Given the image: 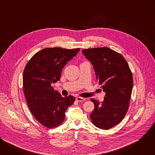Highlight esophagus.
Returning <instances> with one entry per match:
<instances>
[{
	"instance_id": "34e87169",
	"label": "esophagus",
	"mask_w": 155,
	"mask_h": 155,
	"mask_svg": "<svg viewBox=\"0 0 155 155\" xmlns=\"http://www.w3.org/2000/svg\"><path fill=\"white\" fill-rule=\"evenodd\" d=\"M76 100L78 102H82V101H84L86 100V99L83 98V97H77L76 98Z\"/></svg>"
}]
</instances>
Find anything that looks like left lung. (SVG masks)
I'll return each instance as SVG.
<instances>
[{
    "instance_id": "obj_1",
    "label": "left lung",
    "mask_w": 155,
    "mask_h": 155,
    "mask_svg": "<svg viewBox=\"0 0 155 155\" xmlns=\"http://www.w3.org/2000/svg\"><path fill=\"white\" fill-rule=\"evenodd\" d=\"M82 53L92 63L96 81L105 92L101 103L91 99L94 104L91 120L96 127L109 129L120 123L128 110L133 86L132 72L125 58L109 48L84 49Z\"/></svg>"
}]
</instances>
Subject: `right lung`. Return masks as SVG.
I'll return each mask as SVG.
<instances>
[{"instance_id":"add662e5","label":"right lung","mask_w":155,"mask_h":155,"mask_svg":"<svg viewBox=\"0 0 155 155\" xmlns=\"http://www.w3.org/2000/svg\"><path fill=\"white\" fill-rule=\"evenodd\" d=\"M79 51L44 48L31 58L25 68L23 87L28 107L35 118L47 128L61 124L66 110L75 101L71 95L62 97L52 85L60 80L62 69Z\"/></svg>"}]
</instances>
